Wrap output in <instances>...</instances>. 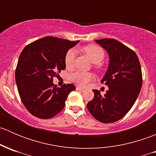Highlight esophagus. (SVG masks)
<instances>
[{"instance_id": "esophagus-1", "label": "esophagus", "mask_w": 156, "mask_h": 156, "mask_svg": "<svg viewBox=\"0 0 156 156\" xmlns=\"http://www.w3.org/2000/svg\"><path fill=\"white\" fill-rule=\"evenodd\" d=\"M76 90H78V91H81V92H83V91L84 90L83 89V88H81V87H76Z\"/></svg>"}]
</instances>
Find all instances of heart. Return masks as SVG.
<instances>
[{
    "label": "heart",
    "mask_w": 156,
    "mask_h": 156,
    "mask_svg": "<svg viewBox=\"0 0 156 156\" xmlns=\"http://www.w3.org/2000/svg\"><path fill=\"white\" fill-rule=\"evenodd\" d=\"M83 51L87 55L94 63H96L95 67L97 69H101V65L100 62L103 60L105 57L104 50L100 46L95 44H89L83 48ZM75 52L74 49H70L66 52L65 55V66L67 69H72L75 62ZM94 76L91 72L77 71L71 75V80L78 85L81 87H85L94 80Z\"/></svg>",
    "instance_id": "heart-1"
}]
</instances>
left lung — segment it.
I'll list each match as a JSON object with an SVG mask.
<instances>
[{"instance_id":"8db88e82","label":"left lung","mask_w":156,"mask_h":156,"mask_svg":"<svg viewBox=\"0 0 156 156\" xmlns=\"http://www.w3.org/2000/svg\"><path fill=\"white\" fill-rule=\"evenodd\" d=\"M108 52L109 64L101 80L108 90L104 96L93 90L94 97L87 103L90 114L103 123L122 119L134 104L143 84L141 66L136 53L115 39L95 40Z\"/></svg>"}]
</instances>
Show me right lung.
I'll return each instance as SVG.
<instances>
[{
  "label": "right lung",
  "instance_id": "1",
  "mask_svg": "<svg viewBox=\"0 0 156 156\" xmlns=\"http://www.w3.org/2000/svg\"><path fill=\"white\" fill-rule=\"evenodd\" d=\"M78 43L58 37H43L26 47L20 54L15 77L22 102L28 111L41 119L53 118L65 106L72 84L57 87L53 78L66 69L65 55Z\"/></svg>",
  "mask_w": 156,
  "mask_h": 156
}]
</instances>
